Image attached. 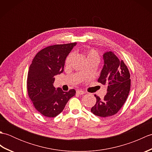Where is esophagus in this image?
Here are the masks:
<instances>
[{
	"label": "esophagus",
	"instance_id": "esophagus-1",
	"mask_svg": "<svg viewBox=\"0 0 152 152\" xmlns=\"http://www.w3.org/2000/svg\"><path fill=\"white\" fill-rule=\"evenodd\" d=\"M76 93H78V94H79V95H83V94H85L86 92L82 91V90L80 89V90H77Z\"/></svg>",
	"mask_w": 152,
	"mask_h": 152
}]
</instances>
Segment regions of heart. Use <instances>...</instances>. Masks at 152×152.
Instances as JSON below:
<instances>
[{
    "mask_svg": "<svg viewBox=\"0 0 152 152\" xmlns=\"http://www.w3.org/2000/svg\"><path fill=\"white\" fill-rule=\"evenodd\" d=\"M73 56H74L73 53H70L67 56L66 61H65L66 64H69L70 63L71 60L72 59ZM85 56L86 57L87 61L89 60V59H97L99 61V54L95 50H86V52H85Z\"/></svg>",
    "mask_w": 152,
    "mask_h": 152,
    "instance_id": "obj_1",
    "label": "heart"
}]
</instances>
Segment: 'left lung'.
<instances>
[{
  "label": "left lung",
  "instance_id": "8db88e82",
  "mask_svg": "<svg viewBox=\"0 0 152 152\" xmlns=\"http://www.w3.org/2000/svg\"><path fill=\"white\" fill-rule=\"evenodd\" d=\"M104 65L98 82L107 86V93L102 99L95 95L96 104L91 111L95 115L108 117L115 114L124 104L131 88L130 73L122 60L112 51L103 54Z\"/></svg>",
  "mask_w": 152,
  "mask_h": 152
}]
</instances>
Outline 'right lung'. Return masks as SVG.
<instances>
[{
    "label": "right lung",
    "mask_w": 152,
    "mask_h": 152,
    "mask_svg": "<svg viewBox=\"0 0 152 152\" xmlns=\"http://www.w3.org/2000/svg\"><path fill=\"white\" fill-rule=\"evenodd\" d=\"M75 43L57 44L44 48L32 61L27 75V91L36 110L48 118H54L63 110L76 91L68 92L53 86L55 78L62 73L68 55Z\"/></svg>",
    "instance_id": "obj_1"
}]
</instances>
